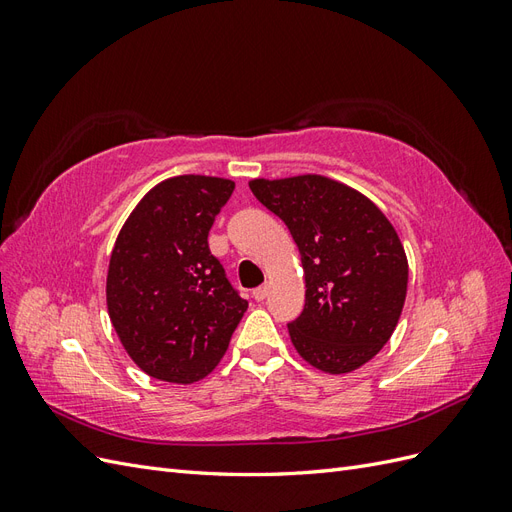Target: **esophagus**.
<instances>
[{"label": "esophagus", "mask_w": 512, "mask_h": 512, "mask_svg": "<svg viewBox=\"0 0 512 512\" xmlns=\"http://www.w3.org/2000/svg\"><path fill=\"white\" fill-rule=\"evenodd\" d=\"M267 294H269V286L265 284V286H258V288H254L252 297H254L256 301H265V299H267Z\"/></svg>", "instance_id": "1"}]
</instances>
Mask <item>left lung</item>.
I'll list each match as a JSON object with an SVG mask.
<instances>
[{"mask_svg": "<svg viewBox=\"0 0 512 512\" xmlns=\"http://www.w3.org/2000/svg\"><path fill=\"white\" fill-rule=\"evenodd\" d=\"M299 247L305 307L292 346L327 374L359 369L389 342L408 290V258L367 196L322 175L250 181Z\"/></svg>", "mask_w": 512, "mask_h": 512, "instance_id": "left-lung-1", "label": "left lung"}]
</instances>
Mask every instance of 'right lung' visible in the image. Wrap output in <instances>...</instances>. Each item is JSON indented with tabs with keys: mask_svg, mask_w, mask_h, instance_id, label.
I'll use <instances>...</instances> for the list:
<instances>
[{
	"mask_svg": "<svg viewBox=\"0 0 512 512\" xmlns=\"http://www.w3.org/2000/svg\"><path fill=\"white\" fill-rule=\"evenodd\" d=\"M235 183L181 175L149 190L119 230L106 305L119 342L151 378L192 384L215 369L247 301L209 250Z\"/></svg>",
	"mask_w": 512,
	"mask_h": 512,
	"instance_id": "add662e5",
	"label": "right lung"
}]
</instances>
